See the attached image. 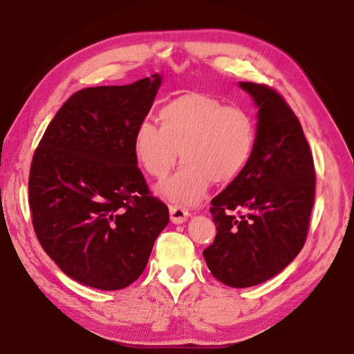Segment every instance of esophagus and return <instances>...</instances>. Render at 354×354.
<instances>
[{"label": "esophagus", "instance_id": "34e87169", "mask_svg": "<svg viewBox=\"0 0 354 354\" xmlns=\"http://www.w3.org/2000/svg\"><path fill=\"white\" fill-rule=\"evenodd\" d=\"M170 218L171 223L183 224L189 218V210L183 205H170Z\"/></svg>", "mask_w": 354, "mask_h": 354}]
</instances>
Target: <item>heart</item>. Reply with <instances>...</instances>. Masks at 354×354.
I'll list each match as a JSON object with an SVG mask.
<instances>
[{"label":"heart","instance_id":"1","mask_svg":"<svg viewBox=\"0 0 354 354\" xmlns=\"http://www.w3.org/2000/svg\"><path fill=\"white\" fill-rule=\"evenodd\" d=\"M160 125L142 120L134 130L133 150L140 167L164 179L181 151L184 164L158 189L173 203L196 204L212 183L229 184L248 169L257 150V124L240 106L214 95L187 93L159 110Z\"/></svg>","mask_w":354,"mask_h":354}]
</instances>
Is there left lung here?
<instances>
[{"instance_id": "obj_1", "label": "left lung", "mask_w": 354, "mask_h": 354, "mask_svg": "<svg viewBox=\"0 0 354 354\" xmlns=\"http://www.w3.org/2000/svg\"><path fill=\"white\" fill-rule=\"evenodd\" d=\"M240 86L259 106L257 150L243 175L212 199L216 235L203 255L221 283L249 288L283 271L304 248L316 173L300 122L285 99L266 85Z\"/></svg>"}]
</instances>
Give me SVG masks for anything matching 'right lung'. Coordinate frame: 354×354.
<instances>
[{
  "label": "right lung",
  "mask_w": 354,
  "mask_h": 354,
  "mask_svg": "<svg viewBox=\"0 0 354 354\" xmlns=\"http://www.w3.org/2000/svg\"><path fill=\"white\" fill-rule=\"evenodd\" d=\"M160 75L124 86L85 88L63 104L38 144L29 173L32 224L50 259L82 285L127 288L169 224L133 150L136 127Z\"/></svg>",
  "instance_id": "add662e5"
}]
</instances>
